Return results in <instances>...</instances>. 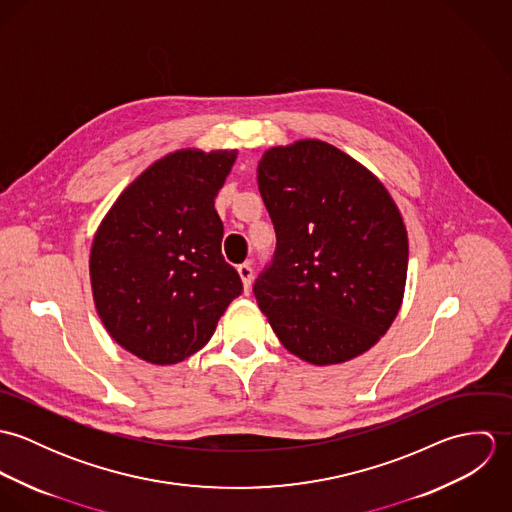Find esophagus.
<instances>
[{
	"label": "esophagus",
	"mask_w": 512,
	"mask_h": 512,
	"mask_svg": "<svg viewBox=\"0 0 512 512\" xmlns=\"http://www.w3.org/2000/svg\"><path fill=\"white\" fill-rule=\"evenodd\" d=\"M238 276H240V280H242L244 293H248L250 286H252V276H254L252 266H250V264H240V266H238Z\"/></svg>",
	"instance_id": "34e87169"
}]
</instances>
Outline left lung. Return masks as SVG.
Masks as SVG:
<instances>
[{"instance_id":"1","label":"left lung","mask_w":512,"mask_h":512,"mask_svg":"<svg viewBox=\"0 0 512 512\" xmlns=\"http://www.w3.org/2000/svg\"><path fill=\"white\" fill-rule=\"evenodd\" d=\"M258 189L278 246L254 295L274 333L311 365L363 355L390 329L406 288L408 232L388 189L321 140L266 149Z\"/></svg>"}]
</instances>
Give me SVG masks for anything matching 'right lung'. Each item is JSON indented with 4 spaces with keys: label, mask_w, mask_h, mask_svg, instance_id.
<instances>
[{
    "label": "right lung",
    "mask_w": 512,
    "mask_h": 512,
    "mask_svg": "<svg viewBox=\"0 0 512 512\" xmlns=\"http://www.w3.org/2000/svg\"><path fill=\"white\" fill-rule=\"evenodd\" d=\"M238 151L185 147L144 169L114 201L90 246L102 325L128 353L177 365L201 351L242 292L220 254L215 199Z\"/></svg>",
    "instance_id": "1"
}]
</instances>
